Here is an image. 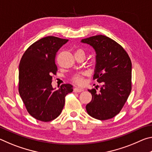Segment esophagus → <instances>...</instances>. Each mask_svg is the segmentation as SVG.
Masks as SVG:
<instances>
[{
	"label": "esophagus",
	"mask_w": 152,
	"mask_h": 152,
	"mask_svg": "<svg viewBox=\"0 0 152 152\" xmlns=\"http://www.w3.org/2000/svg\"><path fill=\"white\" fill-rule=\"evenodd\" d=\"M74 91L75 92H80L84 91V89L82 88H79V87H76V88H74Z\"/></svg>",
	"instance_id": "34e87169"
}]
</instances>
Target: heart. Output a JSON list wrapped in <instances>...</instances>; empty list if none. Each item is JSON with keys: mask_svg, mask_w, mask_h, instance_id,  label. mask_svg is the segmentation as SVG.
I'll list each match as a JSON object with an SVG mask.
<instances>
[{"mask_svg": "<svg viewBox=\"0 0 152 152\" xmlns=\"http://www.w3.org/2000/svg\"><path fill=\"white\" fill-rule=\"evenodd\" d=\"M77 51H83L82 50H78ZM74 81L76 82V83H78V84H80L82 83V76L80 75V74H76V75L74 77Z\"/></svg>", "mask_w": 152, "mask_h": 152, "instance_id": "1", "label": "heart"}]
</instances>
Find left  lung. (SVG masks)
<instances>
[{
	"label": "left lung",
	"mask_w": 152,
	"mask_h": 152,
	"mask_svg": "<svg viewBox=\"0 0 152 152\" xmlns=\"http://www.w3.org/2000/svg\"><path fill=\"white\" fill-rule=\"evenodd\" d=\"M80 42L94 50L93 78L102 83L99 93L88 90L92 101L86 104V111L94 119H111L121 111L132 91V61L119 43L105 35L92 36Z\"/></svg>",
	"instance_id": "left-lung-1"
}]
</instances>
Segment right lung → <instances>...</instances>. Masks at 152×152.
Instances as JSON below:
<instances>
[{
    "label": "right lung",
    "mask_w": 152,
    "mask_h": 152,
    "mask_svg": "<svg viewBox=\"0 0 152 152\" xmlns=\"http://www.w3.org/2000/svg\"><path fill=\"white\" fill-rule=\"evenodd\" d=\"M68 39L48 36L29 46L19 66V92L28 113L35 119L48 122L60 115L65 96L73 91L71 84L56 90L51 85L58 70L56 54Z\"/></svg>",
    "instance_id": "obj_1"
}]
</instances>
